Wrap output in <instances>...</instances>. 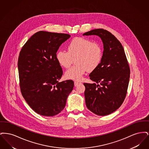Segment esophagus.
Segmentation results:
<instances>
[{"mask_svg": "<svg viewBox=\"0 0 149 149\" xmlns=\"http://www.w3.org/2000/svg\"><path fill=\"white\" fill-rule=\"evenodd\" d=\"M79 84H81V82H79V81H74V85L75 86H77Z\"/></svg>", "mask_w": 149, "mask_h": 149, "instance_id": "esophagus-1", "label": "esophagus"}]
</instances>
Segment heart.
Returning a JSON list of instances; mask_svg holds the SVG:
<instances>
[{"label":"heart","instance_id":"heart-1","mask_svg":"<svg viewBox=\"0 0 149 149\" xmlns=\"http://www.w3.org/2000/svg\"><path fill=\"white\" fill-rule=\"evenodd\" d=\"M68 52L60 50L56 54V61L61 67L68 68L74 60L76 65L65 72L66 78L80 80L85 72L94 71L101 63L103 51L101 45L84 37L74 38L67 45Z\"/></svg>","mask_w":149,"mask_h":149}]
</instances>
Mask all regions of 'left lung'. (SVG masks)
<instances>
[{
  "label": "left lung",
  "mask_w": 149,
  "mask_h": 149,
  "mask_svg": "<svg viewBox=\"0 0 149 149\" xmlns=\"http://www.w3.org/2000/svg\"><path fill=\"white\" fill-rule=\"evenodd\" d=\"M83 35H97L103 43V59L90 79L96 83H84L87 108L98 116L113 113L123 103L127 92L130 69L120 42L111 32L95 29Z\"/></svg>",
  "instance_id": "left-lung-1"
}]
</instances>
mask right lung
Listing matches in <instances>:
<instances>
[{
	"mask_svg": "<svg viewBox=\"0 0 149 149\" xmlns=\"http://www.w3.org/2000/svg\"><path fill=\"white\" fill-rule=\"evenodd\" d=\"M70 37L41 31L32 36L20 51L18 68L22 95L35 112L43 116L61 112L73 89L72 80L58 82L63 71L56 59L59 47Z\"/></svg>",
	"mask_w": 149,
	"mask_h": 149,
	"instance_id": "add662e5",
	"label": "right lung"
}]
</instances>
